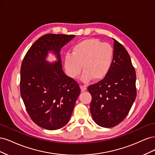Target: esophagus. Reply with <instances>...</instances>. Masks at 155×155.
<instances>
[{"label":"esophagus","instance_id":"34e87169","mask_svg":"<svg viewBox=\"0 0 155 155\" xmlns=\"http://www.w3.org/2000/svg\"><path fill=\"white\" fill-rule=\"evenodd\" d=\"M80 88H81V92H85V91L87 90V87H86L85 86L81 85V86H80Z\"/></svg>","mask_w":155,"mask_h":155}]
</instances>
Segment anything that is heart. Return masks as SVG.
I'll return each mask as SVG.
<instances>
[{
  "label": "heart",
  "mask_w": 155,
  "mask_h": 155,
  "mask_svg": "<svg viewBox=\"0 0 155 155\" xmlns=\"http://www.w3.org/2000/svg\"><path fill=\"white\" fill-rule=\"evenodd\" d=\"M113 60V49L108 43H102L97 39H88L75 45L71 54L64 59L65 71L73 79L79 76L83 67L82 80L92 79L101 81L109 73Z\"/></svg>",
  "instance_id": "1"
}]
</instances>
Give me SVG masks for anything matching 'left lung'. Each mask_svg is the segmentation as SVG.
I'll return each mask as SVG.
<instances>
[{
  "instance_id": "1",
  "label": "left lung",
  "mask_w": 155,
  "mask_h": 155,
  "mask_svg": "<svg viewBox=\"0 0 155 155\" xmlns=\"http://www.w3.org/2000/svg\"><path fill=\"white\" fill-rule=\"evenodd\" d=\"M114 40L112 64L102 80L88 87L92 96L90 109L95 123L110 128L128 114L137 97L136 72L127 51Z\"/></svg>"
}]
</instances>
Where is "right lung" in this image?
Masks as SVG:
<instances>
[{"mask_svg": "<svg viewBox=\"0 0 155 155\" xmlns=\"http://www.w3.org/2000/svg\"><path fill=\"white\" fill-rule=\"evenodd\" d=\"M74 35H44L27 51L21 68L20 90L28 113L35 124L48 130L63 127L70 119L81 89L62 69L60 51ZM51 51L58 59L45 61Z\"/></svg>", "mask_w": 155, "mask_h": 155, "instance_id": "obj_1", "label": "right lung"}]
</instances>
